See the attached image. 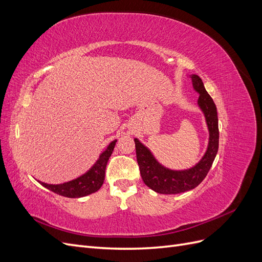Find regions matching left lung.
Wrapping results in <instances>:
<instances>
[{
  "instance_id": "obj_1",
  "label": "left lung",
  "mask_w": 262,
  "mask_h": 262,
  "mask_svg": "<svg viewBox=\"0 0 262 262\" xmlns=\"http://www.w3.org/2000/svg\"><path fill=\"white\" fill-rule=\"evenodd\" d=\"M193 90L199 94L198 106L203 113L205 123L209 131L208 147L201 160L192 167L175 170L165 167L158 162L150 149L139 139L136 142L137 160L140 166V173L144 184L162 194H177L194 189L208 175L219 149V119L216 106L208 92L205 91L201 78L196 74H191Z\"/></svg>"
}]
</instances>
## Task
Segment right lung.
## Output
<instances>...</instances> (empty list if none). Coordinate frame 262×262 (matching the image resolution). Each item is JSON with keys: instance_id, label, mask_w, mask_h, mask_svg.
I'll return each mask as SVG.
<instances>
[{"instance_id": "add662e5", "label": "right lung", "mask_w": 262, "mask_h": 262, "mask_svg": "<svg viewBox=\"0 0 262 262\" xmlns=\"http://www.w3.org/2000/svg\"><path fill=\"white\" fill-rule=\"evenodd\" d=\"M116 142L117 140L110 142L105 150H102L100 153L97 161L94 163L92 167L80 177L58 185L46 184V182L39 180L38 182L45 188L49 189L50 191L67 198H82L98 191L102 184H104L106 166L109 157L113 154Z\"/></svg>"}]
</instances>
